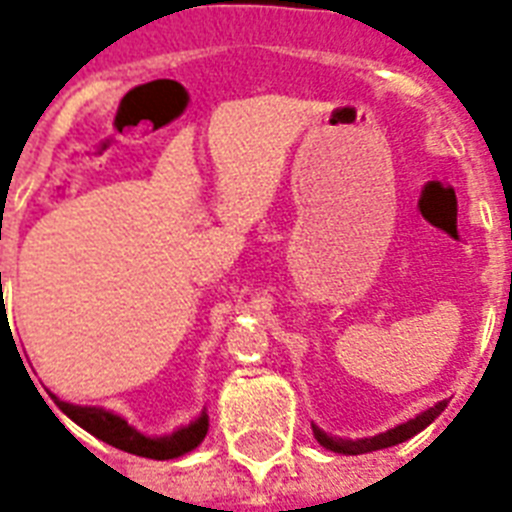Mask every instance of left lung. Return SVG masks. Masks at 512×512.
Wrapping results in <instances>:
<instances>
[{"label":"left lung","mask_w":512,"mask_h":512,"mask_svg":"<svg viewBox=\"0 0 512 512\" xmlns=\"http://www.w3.org/2000/svg\"><path fill=\"white\" fill-rule=\"evenodd\" d=\"M444 406H446V401H441V404L430 406L428 412H422L420 417H414V420L404 422V425H398V428L388 430V433H380V436L361 438V441H342V438H332V436H327L324 430L316 428V425H313V436H316V441H319L324 449H329V452H337V454L377 452V449H385V446H396V444H401V441H406V438L417 436L420 430L428 428L430 422L436 420L438 414L444 412Z\"/></svg>","instance_id":"1"}]
</instances>
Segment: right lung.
<instances>
[{
  "mask_svg": "<svg viewBox=\"0 0 512 512\" xmlns=\"http://www.w3.org/2000/svg\"><path fill=\"white\" fill-rule=\"evenodd\" d=\"M55 398V396H52ZM55 404L63 414H68L76 425H82L84 430H90L92 436H98L100 441L122 449V452L138 454V457H148V460H172V457H180V454L191 452L204 441L207 436V414H201L199 420L191 422L188 428L177 430L167 438H146L143 433H138L135 428H130L122 417L106 412V409H98V406H74L66 404L55 398Z\"/></svg>",
  "mask_w": 512,
  "mask_h": 512,
  "instance_id": "1",
  "label": "right lung"
}]
</instances>
